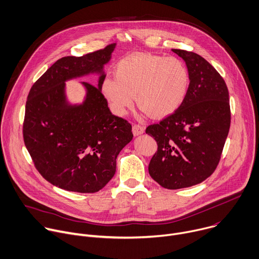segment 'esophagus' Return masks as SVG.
Listing matches in <instances>:
<instances>
[{
  "mask_svg": "<svg viewBox=\"0 0 259 259\" xmlns=\"http://www.w3.org/2000/svg\"><path fill=\"white\" fill-rule=\"evenodd\" d=\"M145 132V127L139 123H135L133 125V134L135 136H139V135H142L143 133Z\"/></svg>",
  "mask_w": 259,
  "mask_h": 259,
  "instance_id": "1",
  "label": "esophagus"
}]
</instances>
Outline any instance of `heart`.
<instances>
[{
	"mask_svg": "<svg viewBox=\"0 0 259 259\" xmlns=\"http://www.w3.org/2000/svg\"><path fill=\"white\" fill-rule=\"evenodd\" d=\"M115 77L101 80V91L116 115H124L134 104L153 117L175 112L185 101L190 74L186 64L176 57L137 54L119 60Z\"/></svg>",
	"mask_w": 259,
	"mask_h": 259,
	"instance_id": "obj_1",
	"label": "heart"
}]
</instances>
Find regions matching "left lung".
<instances>
[{"mask_svg":"<svg viewBox=\"0 0 259 259\" xmlns=\"http://www.w3.org/2000/svg\"><path fill=\"white\" fill-rule=\"evenodd\" d=\"M190 74L183 104L146 134L157 142L149 163L151 178L169 190L192 187L210 177L219 165L231 125L228 87L217 69L200 55L172 49Z\"/></svg>","mask_w":259,"mask_h":259,"instance_id":"left-lung-1","label":"left lung"}]
</instances>
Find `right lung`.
<instances>
[{"instance_id": "obj_1", "label": "right lung", "mask_w": 259, "mask_h": 259, "mask_svg": "<svg viewBox=\"0 0 259 259\" xmlns=\"http://www.w3.org/2000/svg\"><path fill=\"white\" fill-rule=\"evenodd\" d=\"M115 44L87 55L57 60L31 87L25 105L23 141L35 168L61 189L95 193L116 170V158L133 139L132 124L113 115L100 83ZM91 72L101 73L98 87L84 82L82 106L65 101L64 81Z\"/></svg>"}]
</instances>
